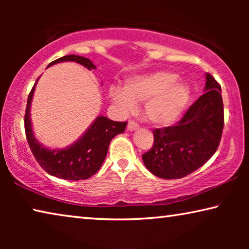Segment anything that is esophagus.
I'll list each match as a JSON object with an SVG mask.
<instances>
[{"label":"esophagus","mask_w":249,"mask_h":249,"mask_svg":"<svg viewBox=\"0 0 249 249\" xmlns=\"http://www.w3.org/2000/svg\"><path fill=\"white\" fill-rule=\"evenodd\" d=\"M138 128H139V124H137V122H135L132 120L128 122V129H129V130H136V129H138Z\"/></svg>","instance_id":"obj_1"}]
</instances>
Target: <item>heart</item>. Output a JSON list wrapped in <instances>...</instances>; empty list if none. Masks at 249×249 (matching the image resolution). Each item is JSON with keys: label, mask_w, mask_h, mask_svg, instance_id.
I'll list each match as a JSON object with an SVG mask.
<instances>
[{"label": "heart", "mask_w": 249, "mask_h": 249, "mask_svg": "<svg viewBox=\"0 0 249 249\" xmlns=\"http://www.w3.org/2000/svg\"><path fill=\"white\" fill-rule=\"evenodd\" d=\"M171 71L160 70L125 80L124 88L112 86L108 90L113 103L129 113L137 102H145V117L158 125H168L179 119L189 100V88L177 80Z\"/></svg>", "instance_id": "heart-1"}]
</instances>
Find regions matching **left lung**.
Here are the masks:
<instances>
[{"label": "left lung", "instance_id": "left-lung-1", "mask_svg": "<svg viewBox=\"0 0 249 249\" xmlns=\"http://www.w3.org/2000/svg\"><path fill=\"white\" fill-rule=\"evenodd\" d=\"M205 93L175 125L155 129L154 144L142 154L149 171L163 179H180L196 171L219 147L224 125L221 86L206 73Z\"/></svg>", "mask_w": 249, "mask_h": 249}]
</instances>
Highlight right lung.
<instances>
[{
  "instance_id": "1",
  "label": "right lung",
  "mask_w": 249,
  "mask_h": 249,
  "mask_svg": "<svg viewBox=\"0 0 249 249\" xmlns=\"http://www.w3.org/2000/svg\"><path fill=\"white\" fill-rule=\"evenodd\" d=\"M63 61H74L87 69H95L94 63L89 59L79 55L62 56L51 62L49 67ZM35 85L28 95L25 113L26 137L34 158L51 176L66 180L88 179L95 175L103 164L110 142L115 136L124 131L127 122L112 121L107 117H97L87 131L69 147L63 149L44 147L34 137L30 122V103Z\"/></svg>"
}]
</instances>
